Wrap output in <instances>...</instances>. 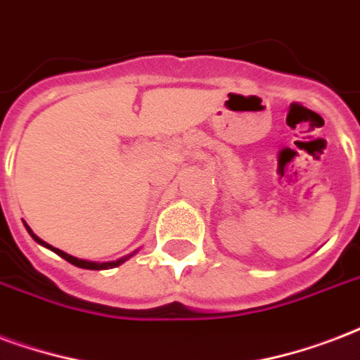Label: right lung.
Wrapping results in <instances>:
<instances>
[{
  "label": "right lung",
  "instance_id": "right-lung-1",
  "mask_svg": "<svg viewBox=\"0 0 360 360\" xmlns=\"http://www.w3.org/2000/svg\"><path fill=\"white\" fill-rule=\"evenodd\" d=\"M26 229H27V226H26ZM27 232H30V236H32V238H34V240L37 241V243L49 247V249H52L54 253L60 255L62 259H65V260H68V262H71V264H73V266H79V268H86V270H105V268H115V266L122 264V262H124V260H126V259H120V260H117V262H103V264H98V262H89V260L75 259V257H71V255L64 253V251H60V249H56V247H52V245H49V243H45V241L41 240V238H37V236H35L34 232H32V230H30V229H27Z\"/></svg>",
  "mask_w": 360,
  "mask_h": 360
}]
</instances>
